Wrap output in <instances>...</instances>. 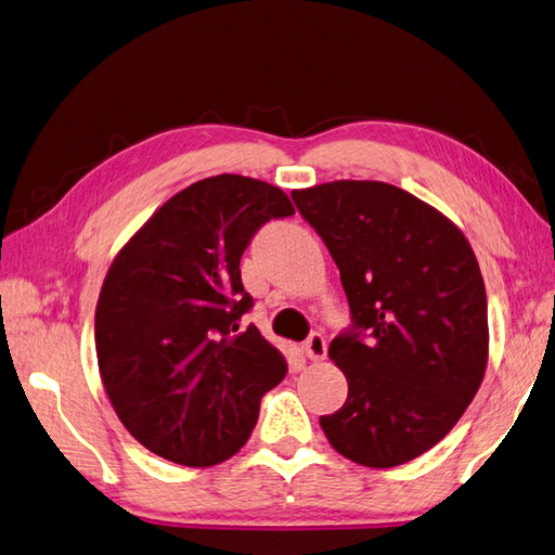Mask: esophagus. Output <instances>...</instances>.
<instances>
[{"label":"esophagus","mask_w":555,"mask_h":555,"mask_svg":"<svg viewBox=\"0 0 555 555\" xmlns=\"http://www.w3.org/2000/svg\"><path fill=\"white\" fill-rule=\"evenodd\" d=\"M326 352H328L326 338H323L321 333H311V336L305 343V354H307V358L311 362H321V360H326Z\"/></svg>","instance_id":"esophagus-1"}]
</instances>
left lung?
Listing matches in <instances>:
<instances>
[{"label": "left lung", "instance_id": "obj_1", "mask_svg": "<svg viewBox=\"0 0 555 555\" xmlns=\"http://www.w3.org/2000/svg\"><path fill=\"white\" fill-rule=\"evenodd\" d=\"M292 197L336 260L354 326L328 348L348 399L321 415V430L360 466L411 462L483 382L488 301L474 248L452 219L391 183L333 181Z\"/></svg>", "mask_w": 555, "mask_h": 555}]
</instances>
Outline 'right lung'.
Masks as SVG:
<instances>
[{
  "mask_svg": "<svg viewBox=\"0 0 555 555\" xmlns=\"http://www.w3.org/2000/svg\"><path fill=\"white\" fill-rule=\"evenodd\" d=\"M295 215L278 185L219 173L169 197L103 280L96 358L103 389L142 447L181 466H215L246 444L282 352L238 319L254 305L242 254L270 219Z\"/></svg>",
  "mask_w": 555,
  "mask_h": 555,
  "instance_id": "right-lung-1",
  "label": "right lung"
}]
</instances>
